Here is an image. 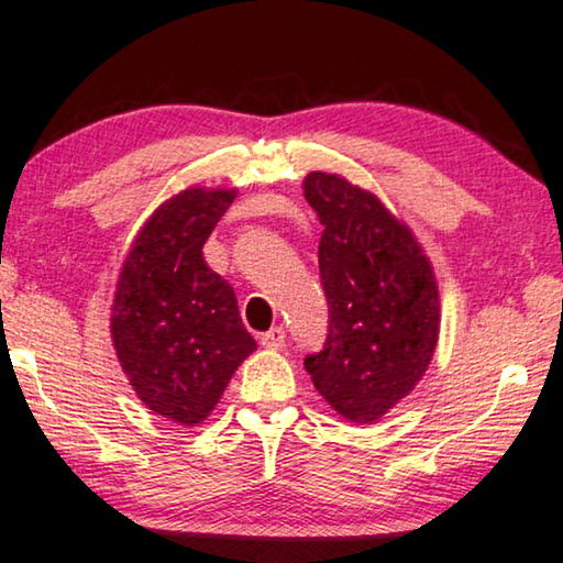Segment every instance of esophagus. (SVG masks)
Listing matches in <instances>:
<instances>
[{
    "label": "esophagus",
    "mask_w": 563,
    "mask_h": 563,
    "mask_svg": "<svg viewBox=\"0 0 563 563\" xmlns=\"http://www.w3.org/2000/svg\"><path fill=\"white\" fill-rule=\"evenodd\" d=\"M284 342H287V331H284V327H272L262 334V346L266 349H282Z\"/></svg>",
    "instance_id": "1"
}]
</instances>
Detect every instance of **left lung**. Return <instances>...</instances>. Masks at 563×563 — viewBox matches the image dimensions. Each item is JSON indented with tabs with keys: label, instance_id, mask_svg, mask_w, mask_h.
<instances>
[{
	"label": "left lung",
	"instance_id": "8db88e82",
	"mask_svg": "<svg viewBox=\"0 0 563 563\" xmlns=\"http://www.w3.org/2000/svg\"><path fill=\"white\" fill-rule=\"evenodd\" d=\"M303 197L324 227L319 276L329 321L303 366L344 419L372 423L404 399L431 362L439 291L417 239L368 191L311 172Z\"/></svg>",
	"mask_w": 563,
	"mask_h": 563
}]
</instances>
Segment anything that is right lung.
Returning a JSON list of instances; mask_svg holds the SVG:
<instances>
[{
  "instance_id": "obj_1",
  "label": "right lung",
  "mask_w": 563,
  "mask_h": 563,
  "mask_svg": "<svg viewBox=\"0 0 563 563\" xmlns=\"http://www.w3.org/2000/svg\"><path fill=\"white\" fill-rule=\"evenodd\" d=\"M234 191L187 189L154 211L117 284L112 339L134 391L152 411L195 427L217 407L256 342L234 289L201 249Z\"/></svg>"
}]
</instances>
